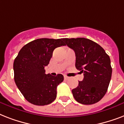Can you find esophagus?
Instances as JSON below:
<instances>
[{
	"label": "esophagus",
	"mask_w": 124,
	"mask_h": 124,
	"mask_svg": "<svg viewBox=\"0 0 124 124\" xmlns=\"http://www.w3.org/2000/svg\"><path fill=\"white\" fill-rule=\"evenodd\" d=\"M68 78H69V77H67V76H64V79L65 80H68Z\"/></svg>",
	"instance_id": "obj_1"
}]
</instances>
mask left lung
I'll return each mask as SVG.
<instances>
[{"label":"left lung","mask_w":124,"mask_h":124,"mask_svg":"<svg viewBox=\"0 0 124 124\" xmlns=\"http://www.w3.org/2000/svg\"><path fill=\"white\" fill-rule=\"evenodd\" d=\"M75 53V67L84 73L82 81L72 90L78 102L91 105L99 102L108 91L112 75L109 55L97 43L85 38L63 39Z\"/></svg>","instance_id":"1"}]
</instances>
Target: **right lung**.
<instances>
[{"label":"right lung","instance_id":"right-lung-1","mask_svg":"<svg viewBox=\"0 0 124 124\" xmlns=\"http://www.w3.org/2000/svg\"><path fill=\"white\" fill-rule=\"evenodd\" d=\"M65 46L63 39H39L26 44L14 60V80L28 102L37 106L51 104L56 97V87L64 76L45 73L55 48Z\"/></svg>","mask_w":124,"mask_h":124}]
</instances>
